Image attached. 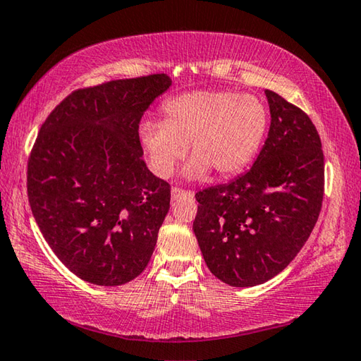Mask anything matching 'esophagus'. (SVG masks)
<instances>
[{
	"label": "esophagus",
	"instance_id": "34e87169",
	"mask_svg": "<svg viewBox=\"0 0 361 361\" xmlns=\"http://www.w3.org/2000/svg\"><path fill=\"white\" fill-rule=\"evenodd\" d=\"M181 197L192 199V197H194V192L185 191V189H180V188H173V189H172V200H178V199H181Z\"/></svg>",
	"mask_w": 361,
	"mask_h": 361
}]
</instances>
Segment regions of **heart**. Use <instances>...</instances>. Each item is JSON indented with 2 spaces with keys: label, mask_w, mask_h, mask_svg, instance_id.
Wrapping results in <instances>:
<instances>
[{
  "label": "heart",
  "mask_w": 361,
  "mask_h": 361,
  "mask_svg": "<svg viewBox=\"0 0 361 361\" xmlns=\"http://www.w3.org/2000/svg\"><path fill=\"white\" fill-rule=\"evenodd\" d=\"M162 120L139 124V139L148 166L169 178L189 149L183 169L186 180L199 181L214 170L219 176L238 173L264 142L268 112L264 102L235 91H191L162 104Z\"/></svg>",
  "instance_id": "obj_1"
}]
</instances>
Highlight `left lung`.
Listing matches in <instances>:
<instances>
[{
  "instance_id": "obj_1",
  "label": "left lung",
  "mask_w": 361,
  "mask_h": 361,
  "mask_svg": "<svg viewBox=\"0 0 361 361\" xmlns=\"http://www.w3.org/2000/svg\"><path fill=\"white\" fill-rule=\"evenodd\" d=\"M270 130L246 173L195 194L194 233L205 264L233 287L279 274L316 226L324 199L322 143L303 110L265 90Z\"/></svg>"
}]
</instances>
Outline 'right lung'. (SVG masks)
<instances>
[{"label":"right lung","mask_w":361,"mask_h":361,"mask_svg":"<svg viewBox=\"0 0 361 361\" xmlns=\"http://www.w3.org/2000/svg\"><path fill=\"white\" fill-rule=\"evenodd\" d=\"M166 74L74 91L42 124L28 161L31 212L51 251L96 286H121L152 259L169 183L142 159L139 123Z\"/></svg>","instance_id":"right-lung-1"}]
</instances>
